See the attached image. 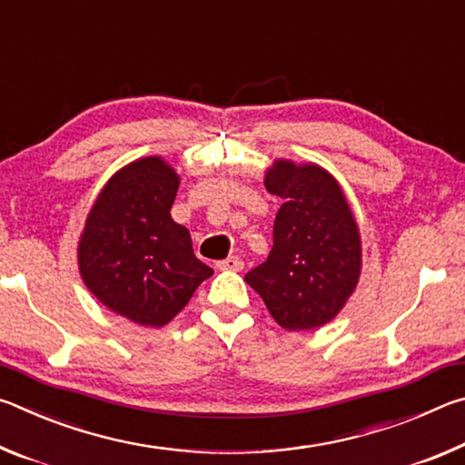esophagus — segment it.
<instances>
[{
  "mask_svg": "<svg viewBox=\"0 0 465 465\" xmlns=\"http://www.w3.org/2000/svg\"><path fill=\"white\" fill-rule=\"evenodd\" d=\"M217 271H235L240 272L243 269V261L240 256H227L225 261H219L217 264Z\"/></svg>",
  "mask_w": 465,
  "mask_h": 465,
  "instance_id": "obj_1",
  "label": "esophagus"
}]
</instances>
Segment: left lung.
I'll return each mask as SVG.
<instances>
[{
	"label": "left lung",
	"mask_w": 465,
	"mask_h": 465,
	"mask_svg": "<svg viewBox=\"0 0 465 465\" xmlns=\"http://www.w3.org/2000/svg\"><path fill=\"white\" fill-rule=\"evenodd\" d=\"M264 186L282 203L272 250L246 274L271 316L289 332L328 324L361 274V235L336 178L316 163L277 160Z\"/></svg>",
	"instance_id": "8db88e82"
}]
</instances>
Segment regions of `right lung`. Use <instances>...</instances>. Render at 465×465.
Wrapping results in <instances>:
<instances>
[{
  "label": "right lung",
  "mask_w": 465,
  "mask_h": 465,
  "mask_svg": "<svg viewBox=\"0 0 465 465\" xmlns=\"http://www.w3.org/2000/svg\"><path fill=\"white\" fill-rule=\"evenodd\" d=\"M178 184L160 155L131 162L100 191L77 246L85 287L139 326H166L213 274L194 256L186 227L170 215Z\"/></svg>",
  "instance_id": "right-lung-1"
}]
</instances>
